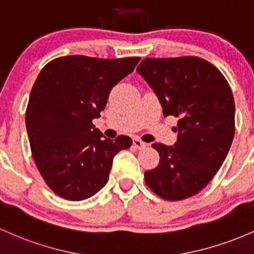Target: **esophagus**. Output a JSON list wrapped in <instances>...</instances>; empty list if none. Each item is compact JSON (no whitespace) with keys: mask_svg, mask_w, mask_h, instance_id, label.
I'll list each match as a JSON object with an SVG mask.
<instances>
[{"mask_svg":"<svg viewBox=\"0 0 254 254\" xmlns=\"http://www.w3.org/2000/svg\"><path fill=\"white\" fill-rule=\"evenodd\" d=\"M133 145H134V146L136 147V149L138 150H142V149H145V147H146V142H144L142 140H140V139H133Z\"/></svg>","mask_w":254,"mask_h":254,"instance_id":"1","label":"esophagus"}]
</instances>
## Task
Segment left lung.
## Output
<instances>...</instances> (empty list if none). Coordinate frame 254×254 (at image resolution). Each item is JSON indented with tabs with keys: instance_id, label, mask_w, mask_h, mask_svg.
I'll list each match as a JSON object with an SVG mask.
<instances>
[{
	"instance_id": "obj_1",
	"label": "left lung",
	"mask_w": 254,
	"mask_h": 254,
	"mask_svg": "<svg viewBox=\"0 0 254 254\" xmlns=\"http://www.w3.org/2000/svg\"><path fill=\"white\" fill-rule=\"evenodd\" d=\"M158 97L164 116L179 119L173 146L155 142L159 153L145 182L165 200L200 192L227 157L235 133L232 90L215 65L195 56L145 59L136 68Z\"/></svg>"
}]
</instances>
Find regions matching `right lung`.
Returning a JSON list of instances; mask_svg holds the SVG:
<instances>
[{"label": "right lung", "instance_id": "right-lung-1", "mask_svg": "<svg viewBox=\"0 0 254 254\" xmlns=\"http://www.w3.org/2000/svg\"><path fill=\"white\" fill-rule=\"evenodd\" d=\"M139 61L64 56L37 76L25 118L28 140L42 178L61 198L96 194L108 182L116 153L132 145L126 135L103 138L92 120L101 118L110 91Z\"/></svg>", "mask_w": 254, "mask_h": 254}]
</instances>
